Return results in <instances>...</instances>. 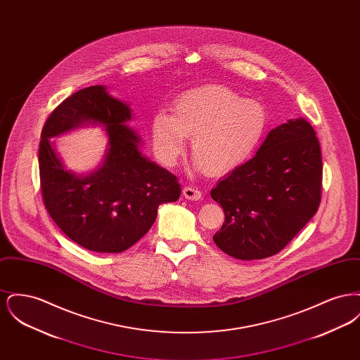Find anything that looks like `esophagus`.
I'll use <instances>...</instances> for the list:
<instances>
[{
    "label": "esophagus",
    "mask_w": 360,
    "mask_h": 360,
    "mask_svg": "<svg viewBox=\"0 0 360 360\" xmlns=\"http://www.w3.org/2000/svg\"><path fill=\"white\" fill-rule=\"evenodd\" d=\"M182 193L186 200H191V201H198L202 197V193L198 188H193V186H186Z\"/></svg>",
    "instance_id": "esophagus-1"
}]
</instances>
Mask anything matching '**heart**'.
<instances>
[{"instance_id": "1", "label": "heart", "mask_w": 360, "mask_h": 360, "mask_svg": "<svg viewBox=\"0 0 360 360\" xmlns=\"http://www.w3.org/2000/svg\"><path fill=\"white\" fill-rule=\"evenodd\" d=\"M267 124L262 103L244 100L225 86H202L179 96L172 115L158 112L151 122V137L155 153L169 166L184 155L186 137H191L195 166L210 175H221L251 158Z\"/></svg>"}]
</instances>
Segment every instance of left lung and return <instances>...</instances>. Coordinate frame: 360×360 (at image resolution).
<instances>
[{"label":"left lung","mask_w":360,"mask_h":360,"mask_svg":"<svg viewBox=\"0 0 360 360\" xmlns=\"http://www.w3.org/2000/svg\"><path fill=\"white\" fill-rule=\"evenodd\" d=\"M321 185L316 132L305 119H291L271 129L252 159L212 188L225 213L213 241L241 260L273 257L316 214Z\"/></svg>","instance_id":"8db88e82"}]
</instances>
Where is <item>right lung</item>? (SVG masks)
<instances>
[{"label":"right lung","instance_id":"add662e5","mask_svg":"<svg viewBox=\"0 0 360 360\" xmlns=\"http://www.w3.org/2000/svg\"><path fill=\"white\" fill-rule=\"evenodd\" d=\"M131 119L129 105L90 86L59 103L41 131L44 206L68 238L94 252L128 250L150 231L159 205L181 195L178 178L139 150L140 137L125 124ZM87 123L103 124L110 141L103 165L79 176L64 167L49 139Z\"/></svg>","mask_w":360,"mask_h":360}]
</instances>
